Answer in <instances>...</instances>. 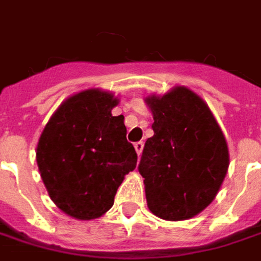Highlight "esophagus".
Listing matches in <instances>:
<instances>
[{
	"instance_id": "esophagus-1",
	"label": "esophagus",
	"mask_w": 261,
	"mask_h": 261,
	"mask_svg": "<svg viewBox=\"0 0 261 261\" xmlns=\"http://www.w3.org/2000/svg\"><path fill=\"white\" fill-rule=\"evenodd\" d=\"M135 149H136V153L141 156L142 150H143V142H136V143H135Z\"/></svg>"
}]
</instances>
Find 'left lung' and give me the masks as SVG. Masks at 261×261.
<instances>
[{"mask_svg":"<svg viewBox=\"0 0 261 261\" xmlns=\"http://www.w3.org/2000/svg\"><path fill=\"white\" fill-rule=\"evenodd\" d=\"M146 103L154 135L138 169L148 207L165 220H186L216 197L229 168L227 143L209 107L185 86Z\"/></svg>","mask_w":261,"mask_h":261,"instance_id":"8db88e82","label":"left lung"}]
</instances>
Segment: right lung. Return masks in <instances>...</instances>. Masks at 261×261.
I'll use <instances>...</instances> for the list:
<instances>
[{
    "label": "right lung",
    "mask_w": 261,
    "mask_h": 261,
    "mask_svg": "<svg viewBox=\"0 0 261 261\" xmlns=\"http://www.w3.org/2000/svg\"><path fill=\"white\" fill-rule=\"evenodd\" d=\"M118 99L88 89L73 95L46 123L37 163L52 202L68 216L91 220L112 207L138 154L126 141L123 115L112 116Z\"/></svg>",
    "instance_id": "right-lung-1"
}]
</instances>
